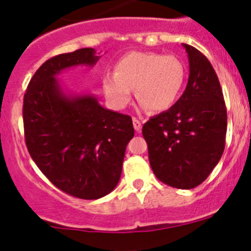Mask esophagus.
<instances>
[{
  "instance_id": "1",
  "label": "esophagus",
  "mask_w": 251,
  "mask_h": 251,
  "mask_svg": "<svg viewBox=\"0 0 251 251\" xmlns=\"http://www.w3.org/2000/svg\"><path fill=\"white\" fill-rule=\"evenodd\" d=\"M132 123H133V127H135V130L137 131H141V128H142V123H141V120L140 119H137V118H132Z\"/></svg>"
}]
</instances>
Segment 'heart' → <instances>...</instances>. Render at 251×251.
<instances>
[{"instance_id": "heart-1", "label": "heart", "mask_w": 251, "mask_h": 251, "mask_svg": "<svg viewBox=\"0 0 251 251\" xmlns=\"http://www.w3.org/2000/svg\"><path fill=\"white\" fill-rule=\"evenodd\" d=\"M186 81V67L175 55L158 52H130L107 73L102 83L105 97L115 109L127 107L132 90L143 109L168 110L181 95Z\"/></svg>"}]
</instances>
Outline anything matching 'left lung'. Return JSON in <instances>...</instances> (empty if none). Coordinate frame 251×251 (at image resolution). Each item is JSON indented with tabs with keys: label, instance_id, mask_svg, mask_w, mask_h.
Returning a JSON list of instances; mask_svg holds the SVG:
<instances>
[{
	"label": "left lung",
	"instance_id": "1",
	"mask_svg": "<svg viewBox=\"0 0 251 251\" xmlns=\"http://www.w3.org/2000/svg\"><path fill=\"white\" fill-rule=\"evenodd\" d=\"M189 77L183 95L142 128L151 170L163 183L191 189L203 183L221 159L227 110L219 77L201 50L183 44Z\"/></svg>",
	"mask_w": 251,
	"mask_h": 251
}]
</instances>
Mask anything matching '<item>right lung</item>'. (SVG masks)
I'll use <instances>...</instances> for the list:
<instances>
[{"mask_svg": "<svg viewBox=\"0 0 251 251\" xmlns=\"http://www.w3.org/2000/svg\"><path fill=\"white\" fill-rule=\"evenodd\" d=\"M98 59L93 48L50 58L30 80L23 104L25 143L37 168L60 191L87 201L115 188L135 135L131 116L105 109L92 95L67 96L55 77Z\"/></svg>", "mask_w": 251, "mask_h": 251, "instance_id": "add662e5", "label": "right lung"}]
</instances>
